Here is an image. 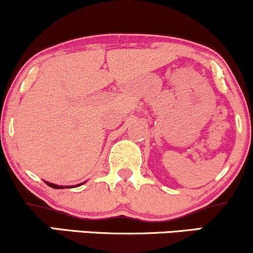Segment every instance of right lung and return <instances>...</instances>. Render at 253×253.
<instances>
[{"label": "right lung", "mask_w": 253, "mask_h": 253, "mask_svg": "<svg viewBox=\"0 0 253 253\" xmlns=\"http://www.w3.org/2000/svg\"><path fill=\"white\" fill-rule=\"evenodd\" d=\"M46 184H47V185H50L51 188H54V189H59V188H60V189H64V187H59V185L52 184V183H48V182H46ZM65 188H66V187H65Z\"/></svg>", "instance_id": "obj_1"}]
</instances>
